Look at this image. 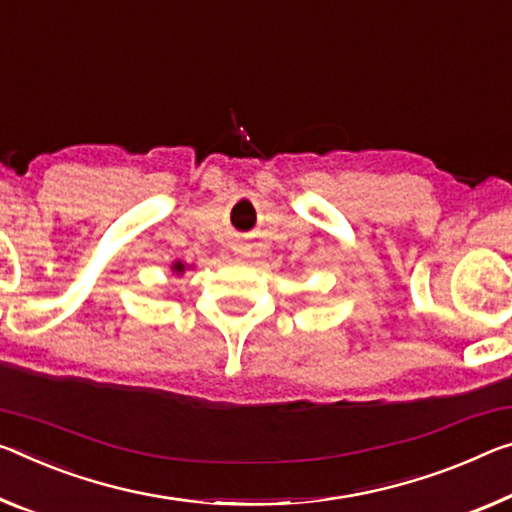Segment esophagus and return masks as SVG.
Instances as JSON below:
<instances>
[{
  "instance_id": "1",
  "label": "esophagus",
  "mask_w": 512,
  "mask_h": 512,
  "mask_svg": "<svg viewBox=\"0 0 512 512\" xmlns=\"http://www.w3.org/2000/svg\"><path fill=\"white\" fill-rule=\"evenodd\" d=\"M234 253L239 257H248L250 255V248L248 246H234Z\"/></svg>"
}]
</instances>
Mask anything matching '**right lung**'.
<instances>
[{
    "label": "right lung",
    "mask_w": 512,
    "mask_h": 512,
    "mask_svg": "<svg viewBox=\"0 0 512 512\" xmlns=\"http://www.w3.org/2000/svg\"><path fill=\"white\" fill-rule=\"evenodd\" d=\"M173 271H177V273H182V271H184V264H182V262H177V264H173Z\"/></svg>",
    "instance_id": "1"
}]
</instances>
